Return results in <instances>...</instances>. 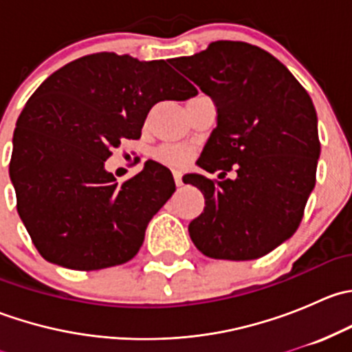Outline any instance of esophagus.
I'll use <instances>...</instances> for the list:
<instances>
[{
	"label": "esophagus",
	"instance_id": "esophagus-1",
	"mask_svg": "<svg viewBox=\"0 0 352 352\" xmlns=\"http://www.w3.org/2000/svg\"><path fill=\"white\" fill-rule=\"evenodd\" d=\"M173 179H175L177 186H182V173L179 170H173Z\"/></svg>",
	"mask_w": 352,
	"mask_h": 352
}]
</instances>
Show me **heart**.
<instances>
[{"label":"heart","instance_id":"1","mask_svg":"<svg viewBox=\"0 0 352 352\" xmlns=\"http://www.w3.org/2000/svg\"><path fill=\"white\" fill-rule=\"evenodd\" d=\"M189 150L182 146H166L156 153L160 162L168 163V165H180V163H184L189 158Z\"/></svg>","mask_w":352,"mask_h":352}]
</instances>
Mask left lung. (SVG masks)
<instances>
[{
  "mask_svg": "<svg viewBox=\"0 0 352 352\" xmlns=\"http://www.w3.org/2000/svg\"><path fill=\"white\" fill-rule=\"evenodd\" d=\"M170 65L212 98L218 124L197 165L219 179L189 173L206 199L189 225L211 258L254 261L300 226L320 156L317 112L300 81L272 54L247 42H211ZM233 169L235 179H225Z\"/></svg>",
  "mask_w": 352,
  "mask_h": 352,
  "instance_id": "obj_1",
  "label": "left lung"
}]
</instances>
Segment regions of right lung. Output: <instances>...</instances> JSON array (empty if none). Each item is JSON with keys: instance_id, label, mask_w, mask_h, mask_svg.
<instances>
[{"instance_id": "obj_1", "label": "right lung", "mask_w": 352, "mask_h": 352, "mask_svg": "<svg viewBox=\"0 0 352 352\" xmlns=\"http://www.w3.org/2000/svg\"><path fill=\"white\" fill-rule=\"evenodd\" d=\"M196 94L165 61L116 52L83 56L34 91L16 120L10 179L20 218L45 261L97 271L138 254L175 182L150 160L117 184L104 163L120 141L140 140L155 104Z\"/></svg>"}]
</instances>
